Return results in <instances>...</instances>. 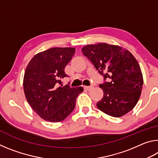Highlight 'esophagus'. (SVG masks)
<instances>
[{"label": "esophagus", "mask_w": 158, "mask_h": 158, "mask_svg": "<svg viewBox=\"0 0 158 158\" xmlns=\"http://www.w3.org/2000/svg\"><path fill=\"white\" fill-rule=\"evenodd\" d=\"M93 89V86H84V89L86 90H90Z\"/></svg>", "instance_id": "obj_1"}]
</instances>
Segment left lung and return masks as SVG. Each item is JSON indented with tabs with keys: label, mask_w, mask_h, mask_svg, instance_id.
<instances>
[{
	"label": "left lung",
	"mask_w": 158,
	"mask_h": 158,
	"mask_svg": "<svg viewBox=\"0 0 158 158\" xmlns=\"http://www.w3.org/2000/svg\"><path fill=\"white\" fill-rule=\"evenodd\" d=\"M81 52L105 80L99 85L104 95L97 103L98 108L113 117L123 116L132 110L143 84L140 66L132 53L122 47L106 43L87 45Z\"/></svg>",
	"instance_id": "8db88e82"
}]
</instances>
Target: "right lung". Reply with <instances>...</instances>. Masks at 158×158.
Instances as JSON below:
<instances>
[{"instance_id": "1", "label": "right lung", "mask_w": 158, "mask_h": 158, "mask_svg": "<svg viewBox=\"0 0 158 158\" xmlns=\"http://www.w3.org/2000/svg\"><path fill=\"white\" fill-rule=\"evenodd\" d=\"M75 53L73 47H53L37 53L26 68L23 90L32 109L47 121L65 120L75 107L81 86L63 85L65 68Z\"/></svg>"}]
</instances>
